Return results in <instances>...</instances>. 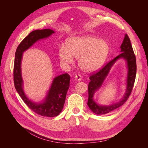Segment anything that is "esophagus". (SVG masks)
I'll return each instance as SVG.
<instances>
[{
  "mask_svg": "<svg viewBox=\"0 0 148 148\" xmlns=\"http://www.w3.org/2000/svg\"><path fill=\"white\" fill-rule=\"evenodd\" d=\"M75 79L77 81H81L82 80V76L80 75H76L75 76Z\"/></svg>",
  "mask_w": 148,
  "mask_h": 148,
  "instance_id": "obj_1",
  "label": "esophagus"
}]
</instances>
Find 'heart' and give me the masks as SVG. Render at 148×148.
<instances>
[{"label": "heart", "mask_w": 148, "mask_h": 148, "mask_svg": "<svg viewBox=\"0 0 148 148\" xmlns=\"http://www.w3.org/2000/svg\"><path fill=\"white\" fill-rule=\"evenodd\" d=\"M109 47L104 40H99L91 35L68 39L65 47L59 49V56L62 62L72 64L74 57L79 58V68L86 72L95 71L104 64L109 53Z\"/></svg>", "instance_id": "b5f03b06"}]
</instances>
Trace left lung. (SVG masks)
Wrapping results in <instances>:
<instances>
[{
    "mask_svg": "<svg viewBox=\"0 0 148 148\" xmlns=\"http://www.w3.org/2000/svg\"><path fill=\"white\" fill-rule=\"evenodd\" d=\"M120 49L121 53L119 56L109 62L100 70L97 71L96 73H92L89 77L90 82L88 84L89 96L87 104L91 110L97 115L107 114L122 106L127 101L132 91L136 74V57L133 50L130 40L127 34L125 35L123 41L120 46ZM120 58H123L127 62L128 69L127 88L125 95L122 100L118 103H114L112 105L109 106H101L97 105L93 100V95L95 92L101 87L111 66L116 61Z\"/></svg>",
    "mask_w": 148,
    "mask_h": 148,
    "instance_id": "1",
    "label": "left lung"
}]
</instances>
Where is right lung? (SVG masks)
Returning <instances> with one entry per match:
<instances>
[{
  "label": "right lung",
  "mask_w": 148,
  "mask_h": 148,
  "mask_svg": "<svg viewBox=\"0 0 148 148\" xmlns=\"http://www.w3.org/2000/svg\"><path fill=\"white\" fill-rule=\"evenodd\" d=\"M54 31L50 29H37L31 32L18 46L13 66V81L16 91L30 109L44 117H56L63 109L67 91L70 86V76L64 73L53 79L47 95L41 103L29 100L23 91V81L21 77V62L23 53L39 40L47 38Z\"/></svg>",
  "instance_id": "1"
}]
</instances>
